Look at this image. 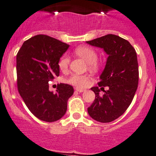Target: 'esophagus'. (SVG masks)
Returning a JSON list of instances; mask_svg holds the SVG:
<instances>
[{
	"instance_id": "34e87169",
	"label": "esophagus",
	"mask_w": 156,
	"mask_h": 156,
	"mask_svg": "<svg viewBox=\"0 0 156 156\" xmlns=\"http://www.w3.org/2000/svg\"><path fill=\"white\" fill-rule=\"evenodd\" d=\"M75 90H76L77 92H83V91H85V90H83V89H80V88H75Z\"/></svg>"
}]
</instances>
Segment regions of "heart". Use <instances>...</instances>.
<instances>
[{
	"label": "heart",
	"mask_w": 156,
	"mask_h": 156,
	"mask_svg": "<svg viewBox=\"0 0 156 156\" xmlns=\"http://www.w3.org/2000/svg\"><path fill=\"white\" fill-rule=\"evenodd\" d=\"M75 52L80 57L83 58L87 62L88 66L91 69H97L99 66V61H98V53L97 51L94 48L91 47H79L76 48ZM70 63V58L68 55H64L61 57L58 61V66L61 71L64 72L69 67ZM90 77L87 75H80V74H73L66 80V81L70 84L83 88L86 87L89 84Z\"/></svg>",
	"instance_id": "b5f03b06"
}]
</instances>
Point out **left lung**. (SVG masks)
<instances>
[{"instance_id": "obj_1", "label": "left lung", "mask_w": 156, "mask_h": 156, "mask_svg": "<svg viewBox=\"0 0 156 156\" xmlns=\"http://www.w3.org/2000/svg\"><path fill=\"white\" fill-rule=\"evenodd\" d=\"M87 43L103 48L109 55L98 87L91 88L95 98L87 111L95 121L111 122L124 113L138 88L139 73L136 49L128 41L112 34ZM105 86L107 90H104ZM101 90L105 92L103 96L99 94Z\"/></svg>"}]
</instances>
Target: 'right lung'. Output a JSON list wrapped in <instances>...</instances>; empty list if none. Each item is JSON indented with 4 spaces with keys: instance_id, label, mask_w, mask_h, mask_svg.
<instances>
[{
    "instance_id": "right-lung-1",
    "label": "right lung",
    "mask_w": 156,
    "mask_h": 156,
    "mask_svg": "<svg viewBox=\"0 0 156 156\" xmlns=\"http://www.w3.org/2000/svg\"><path fill=\"white\" fill-rule=\"evenodd\" d=\"M69 44L46 35H37L23 42L16 57L17 85L19 94L35 117L53 122L63 117L73 86L58 84L55 93L49 83L60 73L58 61Z\"/></svg>"
}]
</instances>
